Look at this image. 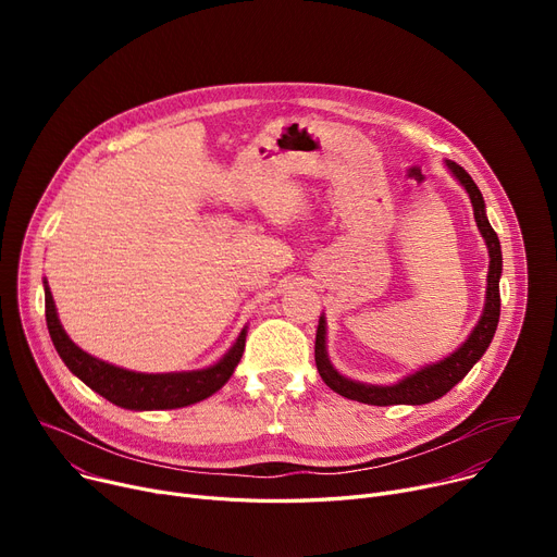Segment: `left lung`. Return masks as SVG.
<instances>
[{"label": "left lung", "instance_id": "obj_1", "mask_svg": "<svg viewBox=\"0 0 557 557\" xmlns=\"http://www.w3.org/2000/svg\"><path fill=\"white\" fill-rule=\"evenodd\" d=\"M449 171L456 175V181L467 189L474 208V219L476 225L483 234L487 252H490V269H487V290H485V307L481 313V320L472 334L467 336V341L451 352L447 359L437 361L433 366H424L422 370L404 376L401 382L393 386H372V384H361L352 382V379L343 376L327 357V347H325V336H327V323L325 315H320L318 320V330H315V368L323 376V382L338 395L372 404V406H393V404H429L433 399H441L447 395L460 379L472 370V366L485 355V349L492 343V336L496 332V323H499V313H502V296H499V277H502V244L496 232L492 230L487 216H485V200L472 181V175L467 173L460 164L447 160Z\"/></svg>", "mask_w": 557, "mask_h": 557}]
</instances>
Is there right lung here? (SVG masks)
<instances>
[{"label":"right lung","instance_id":"obj_1","mask_svg":"<svg viewBox=\"0 0 557 557\" xmlns=\"http://www.w3.org/2000/svg\"><path fill=\"white\" fill-rule=\"evenodd\" d=\"M45 315L49 336L53 341L55 352L61 355L65 366L81 379L85 386H90L95 393L106 397L108 401L131 408V411H156V408H183L196 404L200 399H208L219 388L225 386L232 376L234 368L242 361L244 347H246V330H242L237 343H234L225 357L205 370L191 372H164V374H146L116 368L92 355L83 352V349L72 343L65 334L61 320H58L55 305L51 298V290L45 282Z\"/></svg>","mask_w":557,"mask_h":557}]
</instances>
